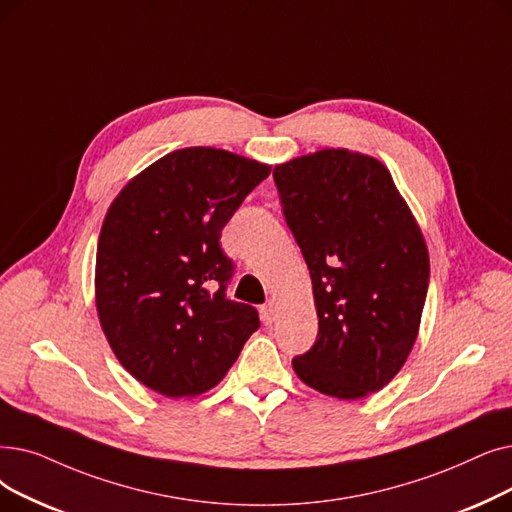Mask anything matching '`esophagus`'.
<instances>
[{"mask_svg": "<svg viewBox=\"0 0 512 512\" xmlns=\"http://www.w3.org/2000/svg\"><path fill=\"white\" fill-rule=\"evenodd\" d=\"M276 311H278V307H276L274 301L265 303V305L261 307V320H263V324H272V322L276 320Z\"/></svg>", "mask_w": 512, "mask_h": 512, "instance_id": "34e87169", "label": "esophagus"}]
</instances>
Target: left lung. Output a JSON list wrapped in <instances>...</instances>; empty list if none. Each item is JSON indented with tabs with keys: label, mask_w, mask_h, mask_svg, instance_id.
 <instances>
[{
	"label": "left lung",
	"mask_w": 512,
	"mask_h": 512,
	"mask_svg": "<svg viewBox=\"0 0 512 512\" xmlns=\"http://www.w3.org/2000/svg\"><path fill=\"white\" fill-rule=\"evenodd\" d=\"M286 226L309 268L318 339L297 355L299 379L360 399L402 370L418 337L429 251L389 169L345 148L274 167Z\"/></svg>",
	"instance_id": "8db88e82"
}]
</instances>
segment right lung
Wrapping results in <instances>:
<instances>
[{"instance_id":"1","label":"right lung","mask_w":512,"mask_h":512,"mask_svg":"<svg viewBox=\"0 0 512 512\" xmlns=\"http://www.w3.org/2000/svg\"><path fill=\"white\" fill-rule=\"evenodd\" d=\"M272 167L228 150L182 148L146 167L108 207L96 307L123 368L165 397L215 387L259 328L226 297L234 274L221 230Z\"/></svg>"}]
</instances>
